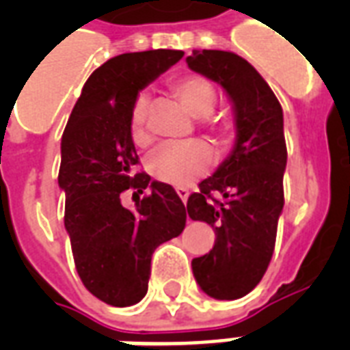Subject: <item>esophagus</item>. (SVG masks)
Masks as SVG:
<instances>
[{
  "mask_svg": "<svg viewBox=\"0 0 350 350\" xmlns=\"http://www.w3.org/2000/svg\"><path fill=\"white\" fill-rule=\"evenodd\" d=\"M176 192H178V196L181 198V202H183V203H185L187 200H189V194H191L187 187H178V189H176Z\"/></svg>",
  "mask_w": 350,
  "mask_h": 350,
  "instance_id": "1",
  "label": "esophagus"
}]
</instances>
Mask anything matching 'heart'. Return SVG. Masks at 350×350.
<instances>
[{
	"instance_id": "heart-1",
	"label": "heart",
	"mask_w": 350,
	"mask_h": 350,
	"mask_svg": "<svg viewBox=\"0 0 350 350\" xmlns=\"http://www.w3.org/2000/svg\"><path fill=\"white\" fill-rule=\"evenodd\" d=\"M170 92L192 116L203 118V129H207L214 137L225 136L227 126L213 116L216 109V87L211 79L200 74H187L170 81ZM148 109L150 101L145 92L134 98L129 114V131L136 145H147L148 134ZM213 163V152L205 143L194 142L189 145H161L147 159V170L154 180L165 185L187 187L208 170Z\"/></svg>"
}]
</instances>
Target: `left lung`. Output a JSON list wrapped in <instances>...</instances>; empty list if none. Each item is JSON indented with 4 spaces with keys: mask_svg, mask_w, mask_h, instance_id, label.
Masks as SVG:
<instances>
[{
    "mask_svg": "<svg viewBox=\"0 0 350 350\" xmlns=\"http://www.w3.org/2000/svg\"><path fill=\"white\" fill-rule=\"evenodd\" d=\"M187 65L224 87L236 125L229 158L187 202L189 216L216 232L213 250L192 260V272L211 298L238 299L261 282L274 252L287 165L283 111L260 72L234 52L192 51Z\"/></svg>",
    "mask_w": 350,
    "mask_h": 350,
    "instance_id": "1",
    "label": "left lung"
}]
</instances>
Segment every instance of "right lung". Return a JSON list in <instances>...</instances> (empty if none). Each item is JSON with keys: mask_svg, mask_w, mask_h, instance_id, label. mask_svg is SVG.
I'll use <instances>...</instances> for the list:
<instances>
[{"mask_svg": "<svg viewBox=\"0 0 350 350\" xmlns=\"http://www.w3.org/2000/svg\"><path fill=\"white\" fill-rule=\"evenodd\" d=\"M181 57L167 49L111 57L90 74L63 132L57 183L76 271L89 293L114 307L142 301L152 252L185 229V205L174 189L136 172L129 131L137 92ZM126 190L137 202L132 211L122 207Z\"/></svg>", "mask_w": 350, "mask_h": 350, "instance_id": "right-lung-1", "label": "right lung"}]
</instances>
